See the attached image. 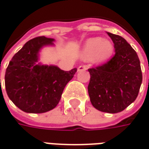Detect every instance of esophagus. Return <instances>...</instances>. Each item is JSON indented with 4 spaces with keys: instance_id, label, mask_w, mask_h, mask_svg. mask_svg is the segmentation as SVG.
Masks as SVG:
<instances>
[{
    "instance_id": "obj_1",
    "label": "esophagus",
    "mask_w": 149,
    "mask_h": 149,
    "mask_svg": "<svg viewBox=\"0 0 149 149\" xmlns=\"http://www.w3.org/2000/svg\"><path fill=\"white\" fill-rule=\"evenodd\" d=\"M87 70V66L86 65H81L78 67V71H83V70Z\"/></svg>"
}]
</instances>
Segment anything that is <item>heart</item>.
<instances>
[{
    "label": "heart",
    "instance_id": "heart-1",
    "mask_svg": "<svg viewBox=\"0 0 149 149\" xmlns=\"http://www.w3.org/2000/svg\"><path fill=\"white\" fill-rule=\"evenodd\" d=\"M113 49V44L108 39L90 38L83 47V58L91 59L95 63H103L110 58Z\"/></svg>",
    "mask_w": 149,
    "mask_h": 149
}]
</instances>
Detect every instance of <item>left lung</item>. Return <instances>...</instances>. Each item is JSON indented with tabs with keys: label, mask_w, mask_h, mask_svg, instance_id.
I'll use <instances>...</instances> for the list:
<instances>
[{
	"label": "left lung",
	"mask_w": 149,
	"mask_h": 149,
	"mask_svg": "<svg viewBox=\"0 0 149 149\" xmlns=\"http://www.w3.org/2000/svg\"><path fill=\"white\" fill-rule=\"evenodd\" d=\"M114 43L115 55L107 63L90 68L88 94L97 110L118 113L133 103L142 83V71L136 52L125 39L107 33Z\"/></svg>",
	"instance_id": "8db88e82"
}]
</instances>
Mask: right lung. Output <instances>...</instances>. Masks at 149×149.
I'll use <instances>...</instances> for the list:
<instances>
[{
	"instance_id": "1",
	"label": "right lung",
	"mask_w": 149,
	"mask_h": 149,
	"mask_svg": "<svg viewBox=\"0 0 149 149\" xmlns=\"http://www.w3.org/2000/svg\"><path fill=\"white\" fill-rule=\"evenodd\" d=\"M54 41L44 36L29 40L14 54L6 69L7 95L25 112L44 113L54 109L77 71V68L64 71L56 66L37 64L39 50L53 45Z\"/></svg>"
}]
</instances>
